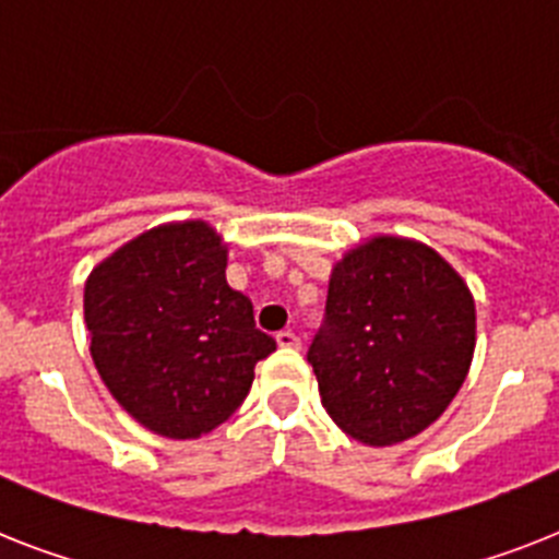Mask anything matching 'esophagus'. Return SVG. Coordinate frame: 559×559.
<instances>
[{
    "label": "esophagus",
    "instance_id": "34e87169",
    "mask_svg": "<svg viewBox=\"0 0 559 559\" xmlns=\"http://www.w3.org/2000/svg\"><path fill=\"white\" fill-rule=\"evenodd\" d=\"M275 344H278L281 349H301V337L289 330H281L278 335H275Z\"/></svg>",
    "mask_w": 559,
    "mask_h": 559
}]
</instances>
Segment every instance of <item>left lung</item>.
Here are the masks:
<instances>
[{
    "label": "left lung",
    "mask_w": 559,
    "mask_h": 559,
    "mask_svg": "<svg viewBox=\"0 0 559 559\" xmlns=\"http://www.w3.org/2000/svg\"><path fill=\"white\" fill-rule=\"evenodd\" d=\"M475 298L429 243L374 236L330 275L326 318L307 360L326 415L367 447L438 420L475 355Z\"/></svg>",
    "instance_id": "8db88e82"
}]
</instances>
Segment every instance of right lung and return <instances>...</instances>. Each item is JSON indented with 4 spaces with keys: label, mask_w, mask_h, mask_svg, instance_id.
<instances>
[{
    "label": "right lung",
    "mask_w": 559,
    "mask_h": 559,
    "mask_svg": "<svg viewBox=\"0 0 559 559\" xmlns=\"http://www.w3.org/2000/svg\"><path fill=\"white\" fill-rule=\"evenodd\" d=\"M213 224L170 222L121 243L84 281V323L98 374L144 429L201 438L247 397L275 341L250 298L227 284Z\"/></svg>",
    "instance_id": "1"
}]
</instances>
